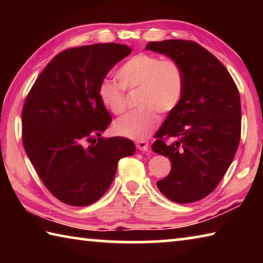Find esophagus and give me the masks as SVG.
<instances>
[{
    "label": "esophagus",
    "instance_id": "obj_1",
    "mask_svg": "<svg viewBox=\"0 0 263 263\" xmlns=\"http://www.w3.org/2000/svg\"><path fill=\"white\" fill-rule=\"evenodd\" d=\"M136 146L140 151H148V141L146 140H138L136 141Z\"/></svg>",
    "mask_w": 263,
    "mask_h": 263
}]
</instances>
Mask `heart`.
<instances>
[{"label": "heart", "instance_id": "b5f03b06", "mask_svg": "<svg viewBox=\"0 0 263 263\" xmlns=\"http://www.w3.org/2000/svg\"><path fill=\"white\" fill-rule=\"evenodd\" d=\"M119 83L104 80L99 87L102 105L114 115L126 109L125 89L138 88L137 104L140 106L114 123L116 135L142 140L153 132L159 115L168 114L180 104L184 91V74L173 59H161L155 54L133 55L116 73Z\"/></svg>", "mask_w": 263, "mask_h": 263}]
</instances>
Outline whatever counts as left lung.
Segmentation results:
<instances>
[{
	"mask_svg": "<svg viewBox=\"0 0 263 263\" xmlns=\"http://www.w3.org/2000/svg\"><path fill=\"white\" fill-rule=\"evenodd\" d=\"M145 48L175 60L184 74L180 104L168 114L152 145L153 152L172 162L171 173L157 185L175 203L199 201L217 188L237 153L239 90L225 66L197 43L171 39Z\"/></svg>",
	"mask_w": 263,
	"mask_h": 263,
	"instance_id": "left-lung-1",
	"label": "left lung"
}]
</instances>
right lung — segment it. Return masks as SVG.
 Segmentation results:
<instances>
[{"mask_svg": "<svg viewBox=\"0 0 263 263\" xmlns=\"http://www.w3.org/2000/svg\"><path fill=\"white\" fill-rule=\"evenodd\" d=\"M123 44L62 51L35 80L22 111V140L43 183L59 201L86 206L104 195L118 161L136 152L123 137L103 138L111 122L99 87L131 53Z\"/></svg>", "mask_w": 263, "mask_h": 263, "instance_id": "obj_1", "label": "right lung"}]
</instances>
